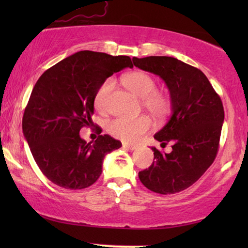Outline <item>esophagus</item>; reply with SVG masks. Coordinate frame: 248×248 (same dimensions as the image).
Listing matches in <instances>:
<instances>
[{
	"label": "esophagus",
	"mask_w": 248,
	"mask_h": 248,
	"mask_svg": "<svg viewBox=\"0 0 248 248\" xmlns=\"http://www.w3.org/2000/svg\"><path fill=\"white\" fill-rule=\"evenodd\" d=\"M123 148L126 149V150H130V151H133L137 149V145L134 144H130V143H123Z\"/></svg>",
	"instance_id": "1"
}]
</instances>
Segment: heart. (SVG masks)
<instances>
[{
    "label": "heart",
    "mask_w": 248,
    "mask_h": 248,
    "mask_svg": "<svg viewBox=\"0 0 248 248\" xmlns=\"http://www.w3.org/2000/svg\"><path fill=\"white\" fill-rule=\"evenodd\" d=\"M122 82L135 96L141 98L142 106L157 120H162L170 113L172 103L166 93L157 90V81L143 71H133L122 78ZM115 88V81L109 78L98 88L94 94V107L100 113H106L109 98ZM152 126L150 118L145 115L137 118L117 117L108 124V131L115 138L125 142H135L147 133Z\"/></svg>",
    "instance_id": "obj_1"
}]
</instances>
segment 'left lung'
<instances>
[{
	"label": "left lung",
	"mask_w": 248,
	"mask_h": 248,
	"mask_svg": "<svg viewBox=\"0 0 248 248\" xmlns=\"http://www.w3.org/2000/svg\"><path fill=\"white\" fill-rule=\"evenodd\" d=\"M139 69L157 74L167 84L171 98V116L155 133L170 154L152 148L150 167L139 172L142 184L159 194H175L194 184L215 161L219 150L222 101L201 70L175 57H133Z\"/></svg>",
	"instance_id": "8db88e82"
}]
</instances>
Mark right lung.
I'll list each match as a JSON object with an SVG mask.
<instances>
[{"label": "right lung", "instance_id": "obj_1", "mask_svg": "<svg viewBox=\"0 0 248 248\" xmlns=\"http://www.w3.org/2000/svg\"><path fill=\"white\" fill-rule=\"evenodd\" d=\"M133 67L128 56L81 50L42 74L22 118V131L36 164L54 184L89 187L103 171L105 155L122 147L110 135L87 142L79 132L93 125L94 94L107 78Z\"/></svg>", "mask_w": 248, "mask_h": 248}]
</instances>
